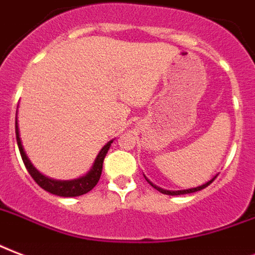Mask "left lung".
<instances>
[{
    "mask_svg": "<svg viewBox=\"0 0 255 255\" xmlns=\"http://www.w3.org/2000/svg\"><path fill=\"white\" fill-rule=\"evenodd\" d=\"M217 177V175H216ZM216 177H214V178L213 179H210V181H209V182H206L205 183V185H201V186H198V187H193V189H187V190H178V191H169V190H163V189H161V187H158V186H155V185H153V183L150 182L149 179L146 178V181H147V182L150 183V185H151V186L154 187L155 190H158L159 193H163V194H167V195H181V194H189V193H195V191H198V190H202V189H205V187L206 186H209V185H210V183L213 182V181H214V179H216Z\"/></svg>",
    "mask_w": 255,
    "mask_h": 255,
    "instance_id": "left-lung-1",
    "label": "left lung"
}]
</instances>
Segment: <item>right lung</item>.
Wrapping results in <instances>:
<instances>
[{
	"label": "right lung",
	"instance_id": "1",
	"mask_svg": "<svg viewBox=\"0 0 255 255\" xmlns=\"http://www.w3.org/2000/svg\"><path fill=\"white\" fill-rule=\"evenodd\" d=\"M15 138H17V145H18L19 153L22 157V161L26 166V170L29 171V174L31 175V178L34 179L38 186H41L43 190L49 191L52 194L60 195V197H78V195L86 194L88 191H90L93 187L96 186L98 181H100L101 173H102V163L105 159V155L109 150L112 142H108L101 151L98 153L96 158V162L93 165L92 170L89 171L88 174L85 177H81L78 179H73V181H54L42 175L37 169H35L29 158L23 151L22 143H21V138H19V131H18V124H17V117H15Z\"/></svg>",
	"mask_w": 255,
	"mask_h": 255
}]
</instances>
